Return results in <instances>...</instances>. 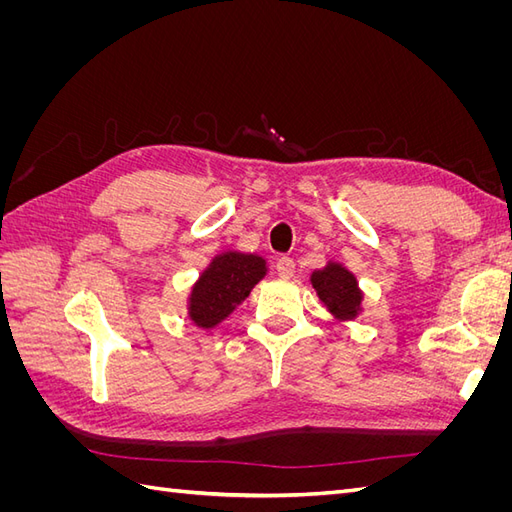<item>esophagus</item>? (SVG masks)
Listing matches in <instances>:
<instances>
[{"mask_svg": "<svg viewBox=\"0 0 512 512\" xmlns=\"http://www.w3.org/2000/svg\"><path fill=\"white\" fill-rule=\"evenodd\" d=\"M294 269H297V265H294V260L290 256H282L277 258L275 262V271L280 277H292L294 275Z\"/></svg>", "mask_w": 512, "mask_h": 512, "instance_id": "34e87169", "label": "esophagus"}]
</instances>
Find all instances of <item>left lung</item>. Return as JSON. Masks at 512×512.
I'll return each mask as SVG.
<instances>
[{
  "mask_svg": "<svg viewBox=\"0 0 512 512\" xmlns=\"http://www.w3.org/2000/svg\"><path fill=\"white\" fill-rule=\"evenodd\" d=\"M312 286L335 318L352 320L359 314L363 301L359 284H356V277L337 262H329L324 269L314 271Z\"/></svg>",
  "mask_w": 512,
  "mask_h": 512,
  "instance_id": "8db88e82",
  "label": "left lung"
}]
</instances>
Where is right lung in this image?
I'll use <instances>...</instances> for the list:
<instances>
[{"mask_svg": "<svg viewBox=\"0 0 512 512\" xmlns=\"http://www.w3.org/2000/svg\"><path fill=\"white\" fill-rule=\"evenodd\" d=\"M267 262L256 254L224 252L198 277L190 294V318L196 327L213 329L265 277Z\"/></svg>", "mask_w": 512, "mask_h": 512, "instance_id": "add662e5", "label": "right lung"}]
</instances>
